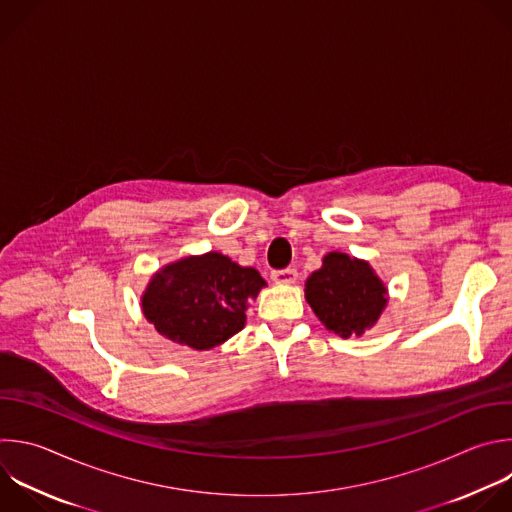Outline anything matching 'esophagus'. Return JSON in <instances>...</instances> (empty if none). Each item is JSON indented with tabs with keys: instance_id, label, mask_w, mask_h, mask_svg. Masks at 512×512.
Wrapping results in <instances>:
<instances>
[{
	"instance_id": "1",
	"label": "esophagus",
	"mask_w": 512,
	"mask_h": 512,
	"mask_svg": "<svg viewBox=\"0 0 512 512\" xmlns=\"http://www.w3.org/2000/svg\"><path fill=\"white\" fill-rule=\"evenodd\" d=\"M271 279L277 285H291L297 281V271L295 269H279V271L271 273Z\"/></svg>"
}]
</instances>
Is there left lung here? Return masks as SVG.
Listing matches in <instances>:
<instances>
[{
	"label": "left lung",
	"instance_id": "obj_1",
	"mask_svg": "<svg viewBox=\"0 0 512 512\" xmlns=\"http://www.w3.org/2000/svg\"><path fill=\"white\" fill-rule=\"evenodd\" d=\"M305 299L329 331L348 339L378 321L388 289L368 261L333 251L305 281Z\"/></svg>",
	"mask_w": 512,
	"mask_h": 512
}]
</instances>
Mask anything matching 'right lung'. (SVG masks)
Segmentation results:
<instances>
[{"instance_id":"1","label":"right lung","mask_w":512,"mask_h":512,"mask_svg":"<svg viewBox=\"0 0 512 512\" xmlns=\"http://www.w3.org/2000/svg\"><path fill=\"white\" fill-rule=\"evenodd\" d=\"M265 279L217 251L162 267L142 293V313L154 329L193 350L221 346L245 327L249 301Z\"/></svg>"}]
</instances>
